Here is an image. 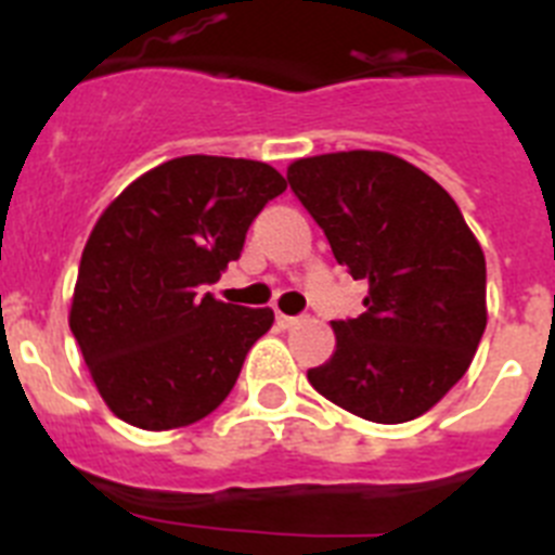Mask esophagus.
Listing matches in <instances>:
<instances>
[{"label": "esophagus", "mask_w": 555, "mask_h": 555, "mask_svg": "<svg viewBox=\"0 0 555 555\" xmlns=\"http://www.w3.org/2000/svg\"><path fill=\"white\" fill-rule=\"evenodd\" d=\"M274 320H278V325L281 327H292V325H297V322H300V317H288V313H274Z\"/></svg>", "instance_id": "34e87169"}]
</instances>
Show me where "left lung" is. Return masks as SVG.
Segmentation results:
<instances>
[{"mask_svg":"<svg viewBox=\"0 0 555 555\" xmlns=\"http://www.w3.org/2000/svg\"><path fill=\"white\" fill-rule=\"evenodd\" d=\"M286 178L333 258L370 281L364 313L331 322L336 350L308 380L370 423L425 414L464 377L487 331V261L459 205L389 152L302 158Z\"/></svg>","mask_w":555,"mask_h":555,"instance_id":"obj_1","label":"left lung"}]
</instances>
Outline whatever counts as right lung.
<instances>
[{
    "mask_svg": "<svg viewBox=\"0 0 555 555\" xmlns=\"http://www.w3.org/2000/svg\"><path fill=\"white\" fill-rule=\"evenodd\" d=\"M283 191L261 160L183 155L107 205L82 249L68 327L119 420L183 428L230 395L274 313L199 288L242 258L249 224Z\"/></svg>",
    "mask_w": 555,
    "mask_h": 555,
    "instance_id": "obj_1",
    "label": "right lung"
}]
</instances>
